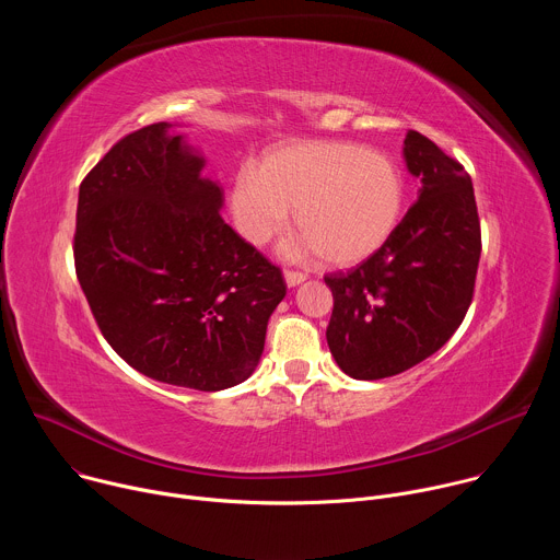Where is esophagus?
<instances>
[{
    "instance_id": "obj_1",
    "label": "esophagus",
    "mask_w": 560,
    "mask_h": 560,
    "mask_svg": "<svg viewBox=\"0 0 560 560\" xmlns=\"http://www.w3.org/2000/svg\"><path fill=\"white\" fill-rule=\"evenodd\" d=\"M283 277H285V283H288L290 288H294V285H299V283H303V281L307 279V275L301 272V270H285Z\"/></svg>"
}]
</instances>
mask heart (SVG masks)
<instances>
[{"instance_id": "heart-1", "label": "heart", "mask_w": 560, "mask_h": 560, "mask_svg": "<svg viewBox=\"0 0 560 560\" xmlns=\"http://www.w3.org/2000/svg\"><path fill=\"white\" fill-rule=\"evenodd\" d=\"M294 208L301 246L335 266L374 255L404 208V177L392 159L348 141H299L272 150L261 173L246 168L230 188V210L250 244L281 234Z\"/></svg>"}]
</instances>
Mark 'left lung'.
Returning a JSON list of instances; mask_svg holds the SVG:
<instances>
[{
  "instance_id": "left-lung-1",
  "label": "left lung",
  "mask_w": 560,
  "mask_h": 560,
  "mask_svg": "<svg viewBox=\"0 0 560 560\" xmlns=\"http://www.w3.org/2000/svg\"><path fill=\"white\" fill-rule=\"evenodd\" d=\"M406 162L423 188L387 242L348 272L326 275V330L339 368L359 381L401 374L441 350L463 324L481 259L471 179L432 139L410 130Z\"/></svg>"
}]
</instances>
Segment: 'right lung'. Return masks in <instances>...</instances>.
Masks as SVG:
<instances>
[{
	"instance_id": "obj_1",
	"label": "right lung",
	"mask_w": 560,
	"mask_h": 560,
	"mask_svg": "<svg viewBox=\"0 0 560 560\" xmlns=\"http://www.w3.org/2000/svg\"><path fill=\"white\" fill-rule=\"evenodd\" d=\"M159 121L121 137L79 186L74 272L110 348L141 374L201 392L246 381L281 268L219 214L203 159Z\"/></svg>"
}]
</instances>
